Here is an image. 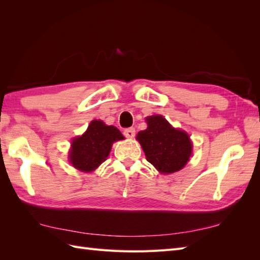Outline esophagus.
I'll return each mask as SVG.
<instances>
[{
    "label": "esophagus",
    "mask_w": 260,
    "mask_h": 260,
    "mask_svg": "<svg viewBox=\"0 0 260 260\" xmlns=\"http://www.w3.org/2000/svg\"><path fill=\"white\" fill-rule=\"evenodd\" d=\"M124 135L127 137V139H133L135 136V128L134 127H129V128H126L124 131Z\"/></svg>",
    "instance_id": "34e87169"
}]
</instances>
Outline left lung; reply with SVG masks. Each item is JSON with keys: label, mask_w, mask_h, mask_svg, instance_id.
<instances>
[{"label": "left lung", "mask_w": 260, "mask_h": 260, "mask_svg": "<svg viewBox=\"0 0 260 260\" xmlns=\"http://www.w3.org/2000/svg\"><path fill=\"white\" fill-rule=\"evenodd\" d=\"M146 123L147 128L139 132L136 140L140 142L147 161L163 174L183 169L192 154L189 134L171 126L162 115L148 116Z\"/></svg>", "instance_id": "obj_1"}]
</instances>
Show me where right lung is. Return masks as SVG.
Returning a JSON list of instances; mask_svg holds the SVG:
<instances>
[{
	"label": "right lung",
	"instance_id": "1",
	"mask_svg": "<svg viewBox=\"0 0 260 260\" xmlns=\"http://www.w3.org/2000/svg\"><path fill=\"white\" fill-rule=\"evenodd\" d=\"M121 140L124 136L115 126L92 120L85 133L71 142L69 161L81 172H92L107 158L113 143Z\"/></svg>",
	"mask_w": 260,
	"mask_h": 260
}]
</instances>
